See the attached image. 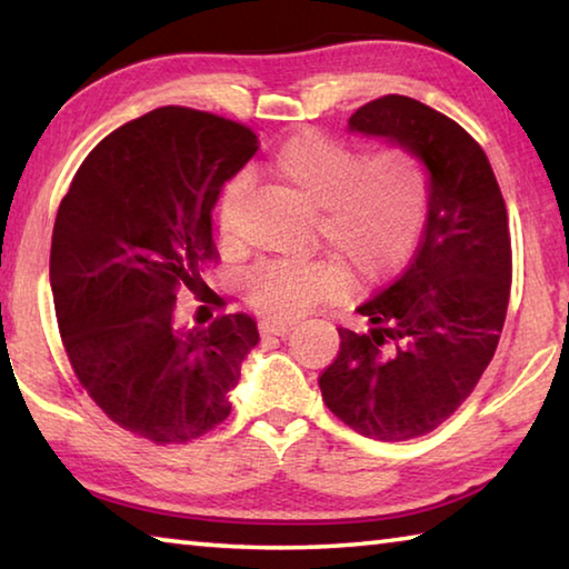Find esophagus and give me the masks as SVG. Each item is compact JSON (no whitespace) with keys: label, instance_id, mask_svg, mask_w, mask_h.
<instances>
[{"label":"esophagus","instance_id":"34e87169","mask_svg":"<svg viewBox=\"0 0 569 569\" xmlns=\"http://www.w3.org/2000/svg\"><path fill=\"white\" fill-rule=\"evenodd\" d=\"M293 329L291 321H281V319H268L261 323V333L263 336H283Z\"/></svg>","mask_w":569,"mask_h":569}]
</instances>
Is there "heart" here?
<instances>
[{"instance_id":"1","label":"heart","mask_w":569,"mask_h":569,"mask_svg":"<svg viewBox=\"0 0 569 569\" xmlns=\"http://www.w3.org/2000/svg\"><path fill=\"white\" fill-rule=\"evenodd\" d=\"M276 180L316 210V238L326 240L356 273L391 271L417 240L427 210V172L419 158L387 148L363 150L306 130L286 140L271 160ZM246 182L230 180L220 196V230L228 236ZM346 273L333 261H296L256 268L248 276L250 303L268 316H298L339 296Z\"/></svg>"}]
</instances>
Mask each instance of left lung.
I'll return each mask as SVG.
<instances>
[{
    "mask_svg": "<svg viewBox=\"0 0 569 569\" xmlns=\"http://www.w3.org/2000/svg\"><path fill=\"white\" fill-rule=\"evenodd\" d=\"M349 130L419 158L427 223L407 271L356 308L366 331L339 329L319 387L353 431L407 441L451 417L497 351L512 281L507 206L479 142L429 104L387 94Z\"/></svg>",
    "mask_w": 569,
    "mask_h": 569,
    "instance_id": "left-lung-1",
    "label": "left lung"
}]
</instances>
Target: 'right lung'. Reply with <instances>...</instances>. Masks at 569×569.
<instances>
[{"label":"right lung","mask_w":569,"mask_h":569,"mask_svg":"<svg viewBox=\"0 0 569 569\" xmlns=\"http://www.w3.org/2000/svg\"><path fill=\"white\" fill-rule=\"evenodd\" d=\"M256 150L233 120L158 108L84 158L57 210L50 283L64 351L92 401L156 445L223 421L258 343L253 316L190 326L176 303L178 288L206 286L210 213Z\"/></svg>","instance_id":"add662e5"}]
</instances>
